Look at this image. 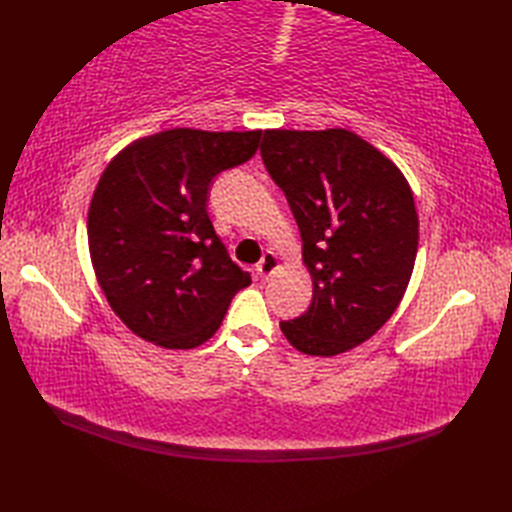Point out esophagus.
<instances>
[{
  "label": "esophagus",
  "instance_id": "34e87169",
  "mask_svg": "<svg viewBox=\"0 0 512 512\" xmlns=\"http://www.w3.org/2000/svg\"><path fill=\"white\" fill-rule=\"evenodd\" d=\"M277 270H279V257L275 253H266L262 257V262L257 264V273H259V277H262V279L273 277Z\"/></svg>",
  "mask_w": 512,
  "mask_h": 512
}]
</instances>
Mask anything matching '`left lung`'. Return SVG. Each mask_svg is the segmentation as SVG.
I'll use <instances>...</instances> for the list:
<instances>
[{
  "instance_id": "1",
  "label": "left lung",
  "mask_w": 512,
  "mask_h": 512,
  "mask_svg": "<svg viewBox=\"0 0 512 512\" xmlns=\"http://www.w3.org/2000/svg\"><path fill=\"white\" fill-rule=\"evenodd\" d=\"M262 158L286 193L312 303L279 328L295 350L336 356L374 336L405 297L418 253L407 178L350 129H266Z\"/></svg>"
}]
</instances>
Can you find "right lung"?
Returning <instances> with one entry per match:
<instances>
[{
    "label": "right lung",
    "mask_w": 512,
    "mask_h": 512,
    "mask_svg": "<svg viewBox=\"0 0 512 512\" xmlns=\"http://www.w3.org/2000/svg\"><path fill=\"white\" fill-rule=\"evenodd\" d=\"M262 129L176 127L138 138L110 160L88 211V246L99 288L140 339L191 350L222 325L237 290L250 286L206 213L209 184L242 165Z\"/></svg>",
    "instance_id": "add662e5"
}]
</instances>
